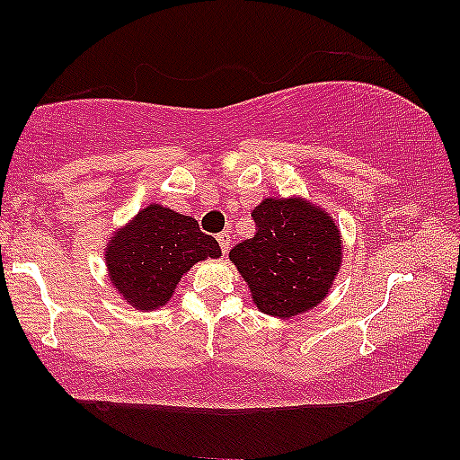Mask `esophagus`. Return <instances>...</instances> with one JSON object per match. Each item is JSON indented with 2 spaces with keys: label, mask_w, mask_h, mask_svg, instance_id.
Segmentation results:
<instances>
[{
  "label": "esophagus",
  "mask_w": 460,
  "mask_h": 460,
  "mask_svg": "<svg viewBox=\"0 0 460 460\" xmlns=\"http://www.w3.org/2000/svg\"><path fill=\"white\" fill-rule=\"evenodd\" d=\"M217 241H219V247H222V252L228 253V249H230V232H219Z\"/></svg>",
  "instance_id": "34e87169"
}]
</instances>
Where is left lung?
Returning <instances> with one entry per match:
<instances>
[{
    "label": "left lung",
    "mask_w": 460,
    "mask_h": 460,
    "mask_svg": "<svg viewBox=\"0 0 460 460\" xmlns=\"http://www.w3.org/2000/svg\"><path fill=\"white\" fill-rule=\"evenodd\" d=\"M253 238L230 249V261L261 313L302 314L323 300L342 261L340 230L330 213L296 199H264L252 213Z\"/></svg>",
    "instance_id": "obj_1"
}]
</instances>
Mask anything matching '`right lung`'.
I'll return each instance as SVG.
<instances>
[{
	"instance_id": "obj_1",
	"label": "right lung",
	"mask_w": 460,
	"mask_h": 460,
	"mask_svg": "<svg viewBox=\"0 0 460 460\" xmlns=\"http://www.w3.org/2000/svg\"><path fill=\"white\" fill-rule=\"evenodd\" d=\"M219 255L217 241L200 232L194 217L150 205L113 232L105 264L113 288L130 306L154 310L169 302L181 274L196 261Z\"/></svg>"
}]
</instances>
